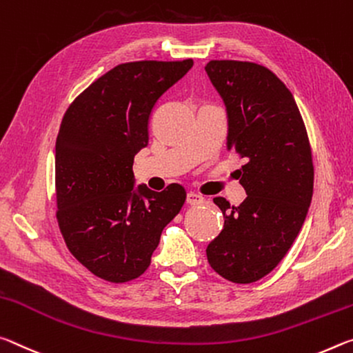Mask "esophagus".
<instances>
[{"instance_id":"obj_1","label":"esophagus","mask_w":353,"mask_h":353,"mask_svg":"<svg viewBox=\"0 0 353 353\" xmlns=\"http://www.w3.org/2000/svg\"><path fill=\"white\" fill-rule=\"evenodd\" d=\"M186 201L189 205H201V203H205V199L201 197L200 194H195V192H189L188 194V197H186Z\"/></svg>"}]
</instances>
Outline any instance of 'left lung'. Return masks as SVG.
Returning a JSON list of instances; mask_svg holds the SVG:
<instances>
[{
    "instance_id": "left-lung-1",
    "label": "left lung",
    "mask_w": 353,
    "mask_h": 353,
    "mask_svg": "<svg viewBox=\"0 0 353 353\" xmlns=\"http://www.w3.org/2000/svg\"><path fill=\"white\" fill-rule=\"evenodd\" d=\"M205 70L227 108V150L245 161L239 183L247 197L214 203L223 228L206 248L225 280L253 283L276 268L308 214L314 169L307 128L292 94L263 65L210 61Z\"/></svg>"
}]
</instances>
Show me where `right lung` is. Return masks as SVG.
I'll return each mask as SVG.
<instances>
[{
    "mask_svg": "<svg viewBox=\"0 0 353 353\" xmlns=\"http://www.w3.org/2000/svg\"><path fill=\"white\" fill-rule=\"evenodd\" d=\"M192 59L120 63L74 98L56 139L57 222L63 241L92 274L112 283L137 279L161 233L186 200L173 183L163 192L134 188V156L148 145L156 101Z\"/></svg>",
    "mask_w": 353,
    "mask_h": 353,
    "instance_id": "add662e5",
    "label": "right lung"
}]
</instances>
